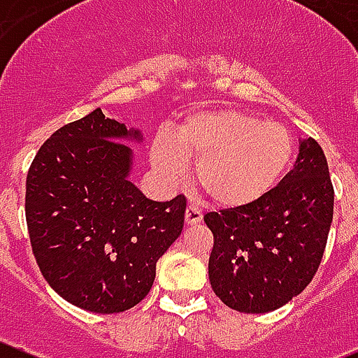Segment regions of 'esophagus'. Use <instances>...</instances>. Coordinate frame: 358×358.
<instances>
[{"instance_id":"1","label":"esophagus","mask_w":358,"mask_h":358,"mask_svg":"<svg viewBox=\"0 0 358 358\" xmlns=\"http://www.w3.org/2000/svg\"><path fill=\"white\" fill-rule=\"evenodd\" d=\"M201 221V212L194 205H189L185 210V223L187 224H198Z\"/></svg>"}]
</instances>
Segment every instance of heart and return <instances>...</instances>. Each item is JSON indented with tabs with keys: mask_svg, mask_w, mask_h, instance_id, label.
<instances>
[{
	"mask_svg": "<svg viewBox=\"0 0 358 358\" xmlns=\"http://www.w3.org/2000/svg\"><path fill=\"white\" fill-rule=\"evenodd\" d=\"M294 155L287 127L250 112L219 108L191 114L157 139L151 164L167 183H180L196 160V183L217 205L246 207L271 191Z\"/></svg>",
	"mask_w": 358,
	"mask_h": 358,
	"instance_id": "heart-1",
	"label": "heart"
}]
</instances>
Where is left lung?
<instances>
[{
    "label": "left lung",
    "instance_id": "left-lung-1",
    "mask_svg": "<svg viewBox=\"0 0 358 358\" xmlns=\"http://www.w3.org/2000/svg\"><path fill=\"white\" fill-rule=\"evenodd\" d=\"M331 217L327 157L314 139H305L294 167L264 198L203 217L214 235L208 278L215 296L246 314L289 303L320 267Z\"/></svg>",
    "mask_w": 358,
    "mask_h": 358
}]
</instances>
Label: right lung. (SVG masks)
<instances>
[{"instance_id":"obj_1","label":"right lung","mask_w":358,"mask_h":358,"mask_svg":"<svg viewBox=\"0 0 358 358\" xmlns=\"http://www.w3.org/2000/svg\"><path fill=\"white\" fill-rule=\"evenodd\" d=\"M141 141L96 108L41 146L27 176L31 250L51 289L89 312L115 314L146 298L157 260L183 228L185 196L153 201L128 180Z\"/></svg>"}]
</instances>
